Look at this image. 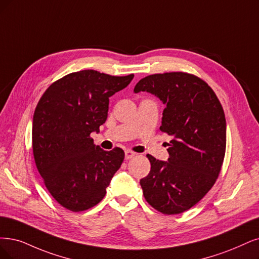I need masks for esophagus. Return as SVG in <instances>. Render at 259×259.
<instances>
[{
	"instance_id": "esophagus-1",
	"label": "esophagus",
	"mask_w": 259,
	"mask_h": 259,
	"mask_svg": "<svg viewBox=\"0 0 259 259\" xmlns=\"http://www.w3.org/2000/svg\"><path fill=\"white\" fill-rule=\"evenodd\" d=\"M136 156V152L132 151V150H126L124 151V157H126V160H129V159H132L133 157Z\"/></svg>"
}]
</instances>
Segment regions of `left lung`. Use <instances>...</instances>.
<instances>
[{"label": "left lung", "instance_id": "1", "mask_svg": "<svg viewBox=\"0 0 259 259\" xmlns=\"http://www.w3.org/2000/svg\"><path fill=\"white\" fill-rule=\"evenodd\" d=\"M147 92L165 104L160 130L171 137L167 162L147 155L149 174L140 180L146 202L163 214L193 207L212 188L226 148V120L210 86L187 72L150 74L135 93Z\"/></svg>", "mask_w": 259, "mask_h": 259}]
</instances>
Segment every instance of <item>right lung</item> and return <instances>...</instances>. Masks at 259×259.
Instances as JSON below:
<instances>
[{
  "mask_svg": "<svg viewBox=\"0 0 259 259\" xmlns=\"http://www.w3.org/2000/svg\"><path fill=\"white\" fill-rule=\"evenodd\" d=\"M135 74L114 76L96 70L67 74L52 83L37 103L32 144L35 163L57 203L73 212L100 203L124 152L94 144L109 111V98Z\"/></svg>",
  "mask_w": 259,
  "mask_h": 259,
  "instance_id": "1",
  "label": "right lung"
}]
</instances>
